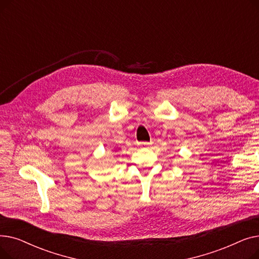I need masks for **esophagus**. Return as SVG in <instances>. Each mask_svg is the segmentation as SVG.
Here are the masks:
<instances>
[{"label": "esophagus", "mask_w": 259, "mask_h": 259, "mask_svg": "<svg viewBox=\"0 0 259 259\" xmlns=\"http://www.w3.org/2000/svg\"><path fill=\"white\" fill-rule=\"evenodd\" d=\"M151 144H152V143H149V142H142V143L139 144V146H140L141 148H147V147L150 146Z\"/></svg>", "instance_id": "esophagus-1"}]
</instances>
